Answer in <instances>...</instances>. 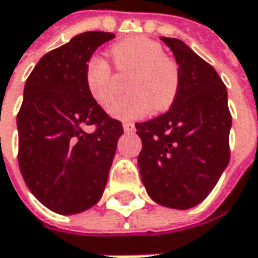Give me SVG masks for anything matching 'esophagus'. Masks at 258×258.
<instances>
[{"label":"esophagus","instance_id":"esophagus-1","mask_svg":"<svg viewBox=\"0 0 258 258\" xmlns=\"http://www.w3.org/2000/svg\"><path fill=\"white\" fill-rule=\"evenodd\" d=\"M123 131L127 134H132V132H135V124L131 121H123Z\"/></svg>","mask_w":258,"mask_h":258}]
</instances>
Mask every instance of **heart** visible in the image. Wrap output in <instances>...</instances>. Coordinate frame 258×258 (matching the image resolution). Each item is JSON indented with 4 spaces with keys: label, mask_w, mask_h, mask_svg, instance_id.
Instances as JSON below:
<instances>
[{
    "label": "heart",
    "mask_w": 258,
    "mask_h": 258,
    "mask_svg": "<svg viewBox=\"0 0 258 258\" xmlns=\"http://www.w3.org/2000/svg\"><path fill=\"white\" fill-rule=\"evenodd\" d=\"M118 70L132 74L126 83L129 93L115 98L108 113L115 118H138L153 111H163L174 102L179 86L177 63L165 56L163 47L147 37H131L110 50ZM84 83L93 101L105 105L113 98L111 67L99 56L87 60Z\"/></svg>",
    "instance_id": "1"
}]
</instances>
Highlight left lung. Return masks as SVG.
I'll return each mask as SVG.
<instances>
[{
    "label": "left lung",
    "instance_id": "1",
    "mask_svg": "<svg viewBox=\"0 0 258 258\" xmlns=\"http://www.w3.org/2000/svg\"><path fill=\"white\" fill-rule=\"evenodd\" d=\"M160 40L175 57L179 86L166 113L135 124L143 141L138 168L156 204L190 210L210 195L229 165L227 89L217 71L184 41Z\"/></svg>",
    "mask_w": 258,
    "mask_h": 258
}]
</instances>
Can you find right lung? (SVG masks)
<instances>
[{
	"label": "right lung",
	"mask_w": 258,
	"mask_h": 258,
	"mask_svg": "<svg viewBox=\"0 0 258 258\" xmlns=\"http://www.w3.org/2000/svg\"><path fill=\"white\" fill-rule=\"evenodd\" d=\"M113 38L101 31L76 35L44 54L25 83L19 168L31 193L56 214L92 208L108 181L123 126L92 99L84 70L95 50ZM90 124L96 131H85Z\"/></svg>",
	"instance_id": "add662e5"
}]
</instances>
